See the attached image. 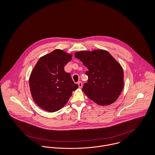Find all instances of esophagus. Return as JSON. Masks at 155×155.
<instances>
[{"instance_id": "esophagus-1", "label": "esophagus", "mask_w": 155, "mask_h": 155, "mask_svg": "<svg viewBox=\"0 0 155 155\" xmlns=\"http://www.w3.org/2000/svg\"><path fill=\"white\" fill-rule=\"evenodd\" d=\"M78 86H79V88H81L82 87V85H83V84H82V82H78Z\"/></svg>"}]
</instances>
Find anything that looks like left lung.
<instances>
[{"label": "left lung", "mask_w": 155, "mask_h": 155, "mask_svg": "<svg viewBox=\"0 0 155 155\" xmlns=\"http://www.w3.org/2000/svg\"><path fill=\"white\" fill-rule=\"evenodd\" d=\"M88 69V82L82 91L89 99L101 106L114 103L124 88V71L120 64L105 50L75 52Z\"/></svg>", "instance_id": "1"}]
</instances>
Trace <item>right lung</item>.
I'll use <instances>...</instances> for the list:
<instances>
[{
	"label": "right lung",
	"mask_w": 155,
	"mask_h": 155,
	"mask_svg": "<svg viewBox=\"0 0 155 155\" xmlns=\"http://www.w3.org/2000/svg\"><path fill=\"white\" fill-rule=\"evenodd\" d=\"M71 54L55 49L40 58L33 69L29 85L32 98L41 108L49 112L61 109L72 92L78 88L64 66L71 60Z\"/></svg>",
	"instance_id": "obj_1"
}]
</instances>
